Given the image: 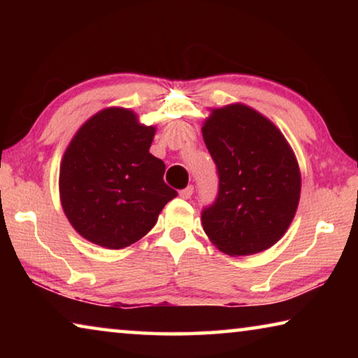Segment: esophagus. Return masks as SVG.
Wrapping results in <instances>:
<instances>
[{"label":"esophagus","instance_id":"obj_1","mask_svg":"<svg viewBox=\"0 0 358 358\" xmlns=\"http://www.w3.org/2000/svg\"><path fill=\"white\" fill-rule=\"evenodd\" d=\"M192 192H194V186L191 185V186H187V187H185V189L180 191V197L181 199H189L192 196Z\"/></svg>","mask_w":358,"mask_h":358}]
</instances>
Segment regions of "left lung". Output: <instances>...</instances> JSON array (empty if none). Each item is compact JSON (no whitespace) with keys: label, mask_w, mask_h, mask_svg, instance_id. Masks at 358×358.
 <instances>
[{"label":"left lung","mask_w":358,"mask_h":358,"mask_svg":"<svg viewBox=\"0 0 358 358\" xmlns=\"http://www.w3.org/2000/svg\"><path fill=\"white\" fill-rule=\"evenodd\" d=\"M220 187L202 210V226L217 250L250 256L286 234L300 201L299 162L281 131L245 104L213 108L202 126Z\"/></svg>","instance_id":"8db88e82"}]
</instances>
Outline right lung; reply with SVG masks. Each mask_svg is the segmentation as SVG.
Masks as SVG:
<instances>
[{
  "mask_svg": "<svg viewBox=\"0 0 358 358\" xmlns=\"http://www.w3.org/2000/svg\"><path fill=\"white\" fill-rule=\"evenodd\" d=\"M155 131L121 107L104 108L77 131L59 167V199L83 238L108 250L129 246L177 197L164 183V162L150 153Z\"/></svg>",
  "mask_w": 358,
  "mask_h": 358,
  "instance_id": "add662e5",
  "label": "right lung"
}]
</instances>
